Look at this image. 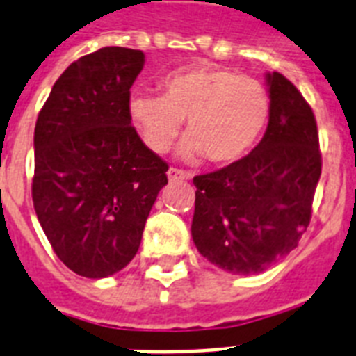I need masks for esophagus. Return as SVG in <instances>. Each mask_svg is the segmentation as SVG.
I'll list each match as a JSON object with an SVG mask.
<instances>
[{
	"instance_id": "1",
	"label": "esophagus",
	"mask_w": 356,
	"mask_h": 356,
	"mask_svg": "<svg viewBox=\"0 0 356 356\" xmlns=\"http://www.w3.org/2000/svg\"><path fill=\"white\" fill-rule=\"evenodd\" d=\"M168 179H170V181H184V179H190V175H188V173H184L183 170L170 168L168 170Z\"/></svg>"
}]
</instances>
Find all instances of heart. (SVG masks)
I'll return each mask as SVG.
<instances>
[{
  "label": "heart",
  "mask_w": 356,
  "mask_h": 356,
  "mask_svg": "<svg viewBox=\"0 0 356 356\" xmlns=\"http://www.w3.org/2000/svg\"><path fill=\"white\" fill-rule=\"evenodd\" d=\"M270 98L256 78L223 67L179 69L163 80V97L135 93L129 118L152 152L164 153L186 120L188 138L181 153L210 163L238 161L267 126Z\"/></svg>",
  "instance_id": "b5f03b06"
}]
</instances>
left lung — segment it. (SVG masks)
<instances>
[{
    "mask_svg": "<svg viewBox=\"0 0 356 356\" xmlns=\"http://www.w3.org/2000/svg\"><path fill=\"white\" fill-rule=\"evenodd\" d=\"M267 131L252 152L193 177L192 238L208 261L258 274L298 247L322 173L313 109L293 82L267 73Z\"/></svg>",
    "mask_w": 356,
    "mask_h": 356,
    "instance_id": "obj_1",
    "label": "left lung"
}]
</instances>
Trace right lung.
<instances>
[{
	"instance_id": "1",
	"label": "right lung",
	"mask_w": 356,
	"mask_h": 356,
	"mask_svg": "<svg viewBox=\"0 0 356 356\" xmlns=\"http://www.w3.org/2000/svg\"><path fill=\"white\" fill-rule=\"evenodd\" d=\"M144 53L104 47L54 82L34 128L33 201L56 256L106 278L135 258L168 164L140 140L129 89Z\"/></svg>"
}]
</instances>
